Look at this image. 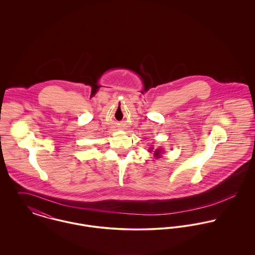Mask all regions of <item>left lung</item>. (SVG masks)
<instances>
[{"instance_id":"8db88e82","label":"left lung","mask_w":255,"mask_h":255,"mask_svg":"<svg viewBox=\"0 0 255 255\" xmlns=\"http://www.w3.org/2000/svg\"><path fill=\"white\" fill-rule=\"evenodd\" d=\"M153 147H149V151L150 152H152L153 151ZM154 152V156L156 157V158H160L161 157V154L163 153V149H161V148H158V149H155V151H153Z\"/></svg>"}]
</instances>
